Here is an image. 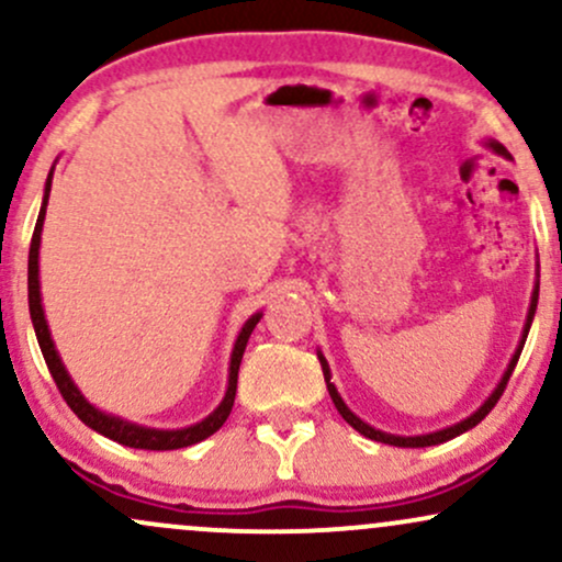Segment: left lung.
Masks as SVG:
<instances>
[{
  "label": "left lung",
  "instance_id": "obj_1",
  "mask_svg": "<svg viewBox=\"0 0 562 562\" xmlns=\"http://www.w3.org/2000/svg\"><path fill=\"white\" fill-rule=\"evenodd\" d=\"M483 145H486L488 150H492V153H496V156H502V158L513 160V156H509V153H507V147H505V145H499V142H496V139H483ZM537 303H539V261H537V282H533L531 303H528V314H526V325H524V333H520V340H518V346H515V353H513V357H509V364H507V370L502 372L499 383H496V385H494V391L488 393L486 398H483V404L479 406V409H475V412H470V415H468V417H462L460 423H454V425H447V428L430 430V434H417V436H398V434H385V430H380V428H375V425L364 423L362 417H359V415H353V412L348 409V404L344 402V396H340L338 389H335V383H333V372H330V364H327L325 353L317 351V359H319V364H322V372H325V383H327V391H330V398H333L335 409H338V412H340V417H344V420H346L348 425H351L353 430H359V434H362L364 438H372V441H380V443H391V447H406V449L436 447V443H443V441H449V438H457V436H460V434H465V430L475 428V425H479V423L483 420V417H486L488 412L494 409V404L499 402L502 391H505L507 380H509V375H513L515 364H518V359H520V351H524V346H526V338H528V330H531L533 314H537Z\"/></svg>",
  "mask_w": 562,
  "mask_h": 562
}]
</instances>
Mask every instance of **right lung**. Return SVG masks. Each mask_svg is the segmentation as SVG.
<instances>
[{"label": "right lung", "instance_id": "right-lung-1", "mask_svg": "<svg viewBox=\"0 0 562 562\" xmlns=\"http://www.w3.org/2000/svg\"><path fill=\"white\" fill-rule=\"evenodd\" d=\"M53 173H55V164L47 173V182H44V198H42V209H38V218L34 227V237H31V250H29V312H31V322H34V333L38 340V348L44 353V362H47L49 372H53L57 389H60L63 398H66L70 409L79 415V420L89 428L102 434L111 441L124 443V447L132 449H150V451H169V449H184L192 447V443L203 441V438L214 436L224 423H227L232 404H235V391H237V370H240L245 346H248L250 333L254 327L259 325V319L263 317V312L250 314L245 319V325L237 333L235 346H232V357H229V375H227V391H224V398L218 402V406L211 412L209 417L195 425H187V428H147V425L132 423L126 417L113 415V412L100 409L89 402L87 396L79 391V385L74 383L70 372L63 364L60 351H57L53 333H49L47 325V314H44V303H42V282H38V248H42V229H44V216H47V203H49V190H53Z\"/></svg>", "mask_w": 562, "mask_h": 562}]
</instances>
